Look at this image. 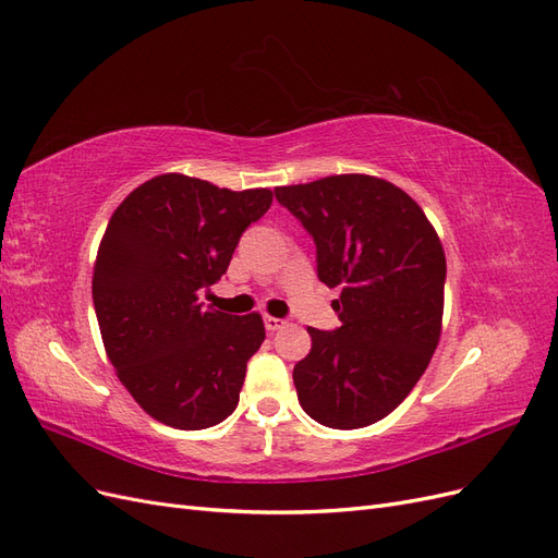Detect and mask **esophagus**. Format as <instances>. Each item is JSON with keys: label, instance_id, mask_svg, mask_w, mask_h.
<instances>
[{"label": "esophagus", "instance_id": "1", "mask_svg": "<svg viewBox=\"0 0 558 558\" xmlns=\"http://www.w3.org/2000/svg\"><path fill=\"white\" fill-rule=\"evenodd\" d=\"M286 326V320H281V318H277V316H265V328L269 330V332H277V330H281Z\"/></svg>", "mask_w": 558, "mask_h": 558}]
</instances>
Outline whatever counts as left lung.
<instances>
[{
    "instance_id": "obj_1",
    "label": "left lung",
    "mask_w": 558,
    "mask_h": 558,
    "mask_svg": "<svg viewBox=\"0 0 558 558\" xmlns=\"http://www.w3.org/2000/svg\"><path fill=\"white\" fill-rule=\"evenodd\" d=\"M316 242L318 279L342 326L307 328L312 351L293 367L298 400L314 421L353 430L410 396L440 342L447 260L424 209L391 181L335 174L279 185Z\"/></svg>"
}]
</instances>
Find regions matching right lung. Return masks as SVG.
<instances>
[{"label":"right lung","mask_w":558,"mask_h":558,"mask_svg":"<svg viewBox=\"0 0 558 558\" xmlns=\"http://www.w3.org/2000/svg\"><path fill=\"white\" fill-rule=\"evenodd\" d=\"M269 189L230 191L167 172L116 207L93 267V302L116 375L165 426L202 430L240 402L246 361L265 340L258 312L202 307Z\"/></svg>","instance_id":"obj_1"}]
</instances>
